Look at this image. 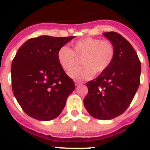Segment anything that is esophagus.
Here are the masks:
<instances>
[{
  "instance_id": "obj_1",
  "label": "esophagus",
  "mask_w": 150,
  "mask_h": 150,
  "mask_svg": "<svg viewBox=\"0 0 150 150\" xmlns=\"http://www.w3.org/2000/svg\"><path fill=\"white\" fill-rule=\"evenodd\" d=\"M82 84H83V83H82V82L75 81V86H79V85H82Z\"/></svg>"
}]
</instances>
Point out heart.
I'll use <instances>...</instances> for the list:
<instances>
[{
    "instance_id": "heart-1",
    "label": "heart",
    "mask_w": 150,
    "mask_h": 150,
    "mask_svg": "<svg viewBox=\"0 0 150 150\" xmlns=\"http://www.w3.org/2000/svg\"><path fill=\"white\" fill-rule=\"evenodd\" d=\"M116 49L108 40L86 38L73 43V50L62 46L57 52L60 65L66 71H70L80 58L82 65L71 70L69 75L77 79H88L94 75L104 72L114 61Z\"/></svg>"
}]
</instances>
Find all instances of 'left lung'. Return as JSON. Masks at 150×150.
I'll list each match as a JSON object with an SVG mask.
<instances>
[{"instance_id":"1","label":"left lung","mask_w":150,"mask_h":150,"mask_svg":"<svg viewBox=\"0 0 150 150\" xmlns=\"http://www.w3.org/2000/svg\"><path fill=\"white\" fill-rule=\"evenodd\" d=\"M116 49L114 61L95 80L88 82L84 106L90 115L101 120L120 116L132 103L140 81L141 64L131 43L119 33H103Z\"/></svg>"}]
</instances>
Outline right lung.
I'll list each match as a JSON object with an SVG mask.
<instances>
[{
  "instance_id": "right-lung-1",
  "label": "right lung",
  "mask_w": 150,
  "mask_h": 150,
  "mask_svg": "<svg viewBox=\"0 0 150 150\" xmlns=\"http://www.w3.org/2000/svg\"><path fill=\"white\" fill-rule=\"evenodd\" d=\"M74 36L43 35L30 38L21 46L11 67L12 88L26 114L49 121L59 116L75 85L60 65L57 52Z\"/></svg>"
}]
</instances>
